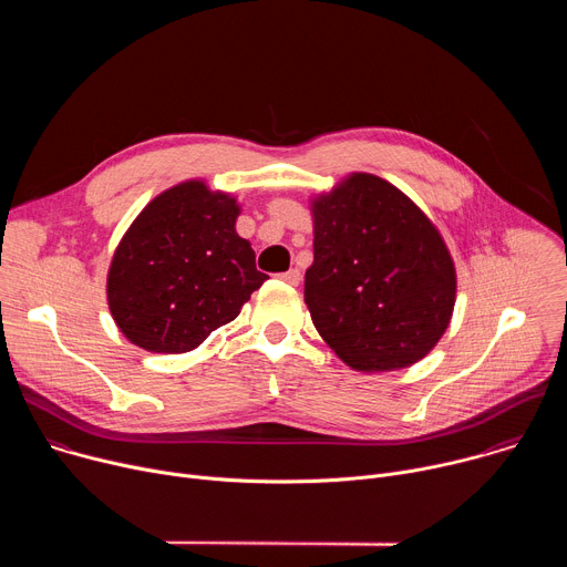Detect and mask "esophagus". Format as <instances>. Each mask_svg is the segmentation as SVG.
<instances>
[{
	"mask_svg": "<svg viewBox=\"0 0 567 567\" xmlns=\"http://www.w3.org/2000/svg\"><path fill=\"white\" fill-rule=\"evenodd\" d=\"M280 280L287 282V285H291V287H298L300 280H302V276H300L298 269H289L287 274H280Z\"/></svg>",
	"mask_w": 567,
	"mask_h": 567,
	"instance_id": "esophagus-1",
	"label": "esophagus"
}]
</instances>
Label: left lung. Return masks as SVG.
Returning a JSON list of instances; mask_svg holds the SVG:
<instances>
[{
    "label": "left lung",
    "mask_w": 567,
    "mask_h": 567,
    "mask_svg": "<svg viewBox=\"0 0 567 567\" xmlns=\"http://www.w3.org/2000/svg\"><path fill=\"white\" fill-rule=\"evenodd\" d=\"M313 328L357 372L422 361L444 337L457 296L451 251L431 217L390 182L352 173L309 197Z\"/></svg>",
    "instance_id": "8db88e82"
}]
</instances>
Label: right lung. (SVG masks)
Here are the masks:
<instances>
[{
    "mask_svg": "<svg viewBox=\"0 0 567 567\" xmlns=\"http://www.w3.org/2000/svg\"><path fill=\"white\" fill-rule=\"evenodd\" d=\"M239 213L235 195L188 179L136 215L107 269L110 313L130 343L184 354L237 318L267 280L235 230Z\"/></svg>",
    "mask_w": 567,
    "mask_h": 567,
    "instance_id": "1",
    "label": "right lung"
}]
</instances>
